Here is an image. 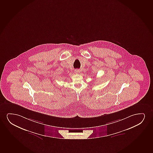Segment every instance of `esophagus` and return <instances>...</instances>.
Returning a JSON list of instances; mask_svg holds the SVG:
<instances>
[{
  "label": "esophagus",
  "instance_id": "obj_1",
  "mask_svg": "<svg viewBox=\"0 0 153 153\" xmlns=\"http://www.w3.org/2000/svg\"><path fill=\"white\" fill-rule=\"evenodd\" d=\"M80 71L79 70H75V73L76 74H79Z\"/></svg>",
  "mask_w": 153,
  "mask_h": 153
}]
</instances>
